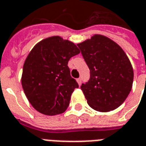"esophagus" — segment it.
<instances>
[{"label": "esophagus", "mask_w": 146, "mask_h": 146, "mask_svg": "<svg viewBox=\"0 0 146 146\" xmlns=\"http://www.w3.org/2000/svg\"><path fill=\"white\" fill-rule=\"evenodd\" d=\"M77 82H78V84L79 85V86H80L81 84H82V78H78Z\"/></svg>", "instance_id": "obj_1"}]
</instances>
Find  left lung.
<instances>
[{
  "mask_svg": "<svg viewBox=\"0 0 146 146\" xmlns=\"http://www.w3.org/2000/svg\"><path fill=\"white\" fill-rule=\"evenodd\" d=\"M90 70V78L82 84L87 103L100 112H109L123 104L132 88L134 72L120 46L102 35L77 44Z\"/></svg>",
  "mask_w": 146,
  "mask_h": 146,
  "instance_id": "8db88e82",
  "label": "left lung"
}]
</instances>
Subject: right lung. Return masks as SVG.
<instances>
[{
    "label": "right lung",
    "instance_id": "right-lung-1",
    "mask_svg": "<svg viewBox=\"0 0 146 146\" xmlns=\"http://www.w3.org/2000/svg\"><path fill=\"white\" fill-rule=\"evenodd\" d=\"M80 53L77 46L60 36L41 40L29 54L23 65L22 86L37 111L49 116L65 111L78 84L70 74V58Z\"/></svg>",
    "mask_w": 146,
    "mask_h": 146
}]
</instances>
